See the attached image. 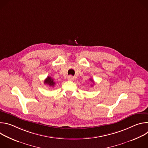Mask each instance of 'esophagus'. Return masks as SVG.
I'll return each instance as SVG.
<instances>
[{"instance_id":"34e87169","label":"esophagus","mask_w":148,"mask_h":148,"mask_svg":"<svg viewBox=\"0 0 148 148\" xmlns=\"http://www.w3.org/2000/svg\"><path fill=\"white\" fill-rule=\"evenodd\" d=\"M68 79H69V81H73V80L74 79V78H73L71 75H70V76L68 77Z\"/></svg>"}]
</instances>
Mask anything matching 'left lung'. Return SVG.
Returning <instances> with one entry per match:
<instances>
[{"label": "left lung", "mask_w": 148, "mask_h": 148, "mask_svg": "<svg viewBox=\"0 0 148 148\" xmlns=\"http://www.w3.org/2000/svg\"><path fill=\"white\" fill-rule=\"evenodd\" d=\"M90 80H91V81H92V82H93V80H92V79H91V78H90Z\"/></svg>", "instance_id": "obj_1"}]
</instances>
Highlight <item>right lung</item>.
<instances>
[{
	"label": "right lung",
	"instance_id": "obj_1",
	"mask_svg": "<svg viewBox=\"0 0 148 148\" xmlns=\"http://www.w3.org/2000/svg\"><path fill=\"white\" fill-rule=\"evenodd\" d=\"M44 82H45V84H47V85H48L49 86L53 87L54 86V85L56 84L55 82L54 81V79L49 76H48L45 79V80L44 81Z\"/></svg>",
	"mask_w": 148,
	"mask_h": 148
}]
</instances>
